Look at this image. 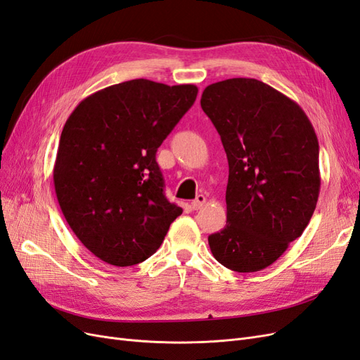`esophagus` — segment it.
Returning <instances> with one entry per match:
<instances>
[{
    "instance_id": "obj_1",
    "label": "esophagus",
    "mask_w": 360,
    "mask_h": 360,
    "mask_svg": "<svg viewBox=\"0 0 360 360\" xmlns=\"http://www.w3.org/2000/svg\"><path fill=\"white\" fill-rule=\"evenodd\" d=\"M205 201H207V198L204 197V195H198V197L191 202V207H192L193 210H200L201 207L205 204Z\"/></svg>"
}]
</instances>
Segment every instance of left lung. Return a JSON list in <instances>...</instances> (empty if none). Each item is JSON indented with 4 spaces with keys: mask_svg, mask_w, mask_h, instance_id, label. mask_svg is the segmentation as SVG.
<instances>
[{
    "mask_svg": "<svg viewBox=\"0 0 360 360\" xmlns=\"http://www.w3.org/2000/svg\"><path fill=\"white\" fill-rule=\"evenodd\" d=\"M201 108L230 168L226 225L209 236L210 250L238 274L263 270L302 236L317 205V135L296 102L252 78L205 86Z\"/></svg>",
    "mask_w": 360,
    "mask_h": 360,
    "instance_id": "8db88e82",
    "label": "left lung"
}]
</instances>
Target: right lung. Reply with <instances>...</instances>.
I'll return each mask as SVG.
<instances>
[{
    "instance_id": "obj_1",
    "label": "right lung",
    "mask_w": 360,
    "mask_h": 360,
    "mask_svg": "<svg viewBox=\"0 0 360 360\" xmlns=\"http://www.w3.org/2000/svg\"><path fill=\"white\" fill-rule=\"evenodd\" d=\"M197 94L192 84L126 81L85 97L64 124L57 200L76 237L105 263H143L181 214L163 193L156 151Z\"/></svg>"
}]
</instances>
